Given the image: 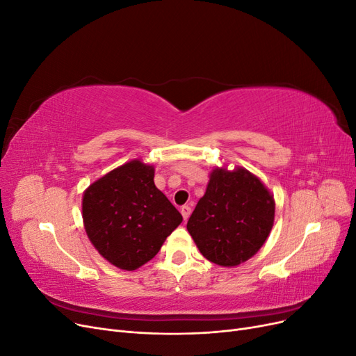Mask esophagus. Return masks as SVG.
<instances>
[{"label":"esophagus","instance_id":"obj_1","mask_svg":"<svg viewBox=\"0 0 356 356\" xmlns=\"http://www.w3.org/2000/svg\"><path fill=\"white\" fill-rule=\"evenodd\" d=\"M181 213H182V218H184V221H187L190 213H191V208L187 207V204H184V207H181Z\"/></svg>","mask_w":356,"mask_h":356}]
</instances>
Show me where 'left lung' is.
<instances>
[{
  "label": "left lung",
  "instance_id": "8db88e82",
  "mask_svg": "<svg viewBox=\"0 0 356 356\" xmlns=\"http://www.w3.org/2000/svg\"><path fill=\"white\" fill-rule=\"evenodd\" d=\"M275 199L245 168H215L187 222L200 254L233 267L254 257L272 232Z\"/></svg>",
  "mask_w": 356,
  "mask_h": 356
}]
</instances>
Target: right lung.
<instances>
[{"mask_svg": "<svg viewBox=\"0 0 356 356\" xmlns=\"http://www.w3.org/2000/svg\"><path fill=\"white\" fill-rule=\"evenodd\" d=\"M81 204L88 238L106 261L123 270L152 260L182 221L154 186V168L138 159L95 181Z\"/></svg>", "mask_w": 356, "mask_h": 356, "instance_id": "right-lung-1", "label": "right lung"}]
</instances>
